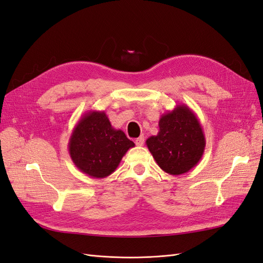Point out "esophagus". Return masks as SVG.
I'll return each mask as SVG.
<instances>
[{
    "label": "esophagus",
    "instance_id": "esophagus-1",
    "mask_svg": "<svg viewBox=\"0 0 263 263\" xmlns=\"http://www.w3.org/2000/svg\"><path fill=\"white\" fill-rule=\"evenodd\" d=\"M135 144H136V146H139V147H141L142 145H144L145 144L144 136H141V137H139V138H137L136 140H135Z\"/></svg>",
    "mask_w": 263,
    "mask_h": 263
}]
</instances>
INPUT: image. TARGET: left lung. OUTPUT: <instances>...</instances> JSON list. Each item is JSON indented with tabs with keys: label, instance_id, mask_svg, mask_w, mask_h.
Returning a JSON list of instances; mask_svg holds the SVG:
<instances>
[{
	"label": "left lung",
	"instance_id": "1",
	"mask_svg": "<svg viewBox=\"0 0 263 263\" xmlns=\"http://www.w3.org/2000/svg\"><path fill=\"white\" fill-rule=\"evenodd\" d=\"M157 164L171 174L186 173L200 162L206 141L202 125L185 104H179L159 119V133L146 140Z\"/></svg>",
	"mask_w": 263,
	"mask_h": 263
}]
</instances>
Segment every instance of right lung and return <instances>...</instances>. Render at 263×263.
Returning <instances> with one entry per match:
<instances>
[{
	"label": "right lung",
	"instance_id": "obj_1",
	"mask_svg": "<svg viewBox=\"0 0 263 263\" xmlns=\"http://www.w3.org/2000/svg\"><path fill=\"white\" fill-rule=\"evenodd\" d=\"M135 146L121 129L110 125L104 110H87L71 134L68 150L74 165L94 179L112 174Z\"/></svg>",
	"mask_w": 263,
	"mask_h": 263
}]
</instances>
